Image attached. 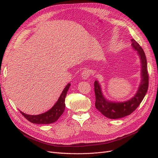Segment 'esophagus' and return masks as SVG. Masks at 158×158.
Returning <instances> with one entry per match:
<instances>
[{
    "mask_svg": "<svg viewBox=\"0 0 158 158\" xmlns=\"http://www.w3.org/2000/svg\"><path fill=\"white\" fill-rule=\"evenodd\" d=\"M90 76V71L89 70L86 69H85L82 72V77L85 79H87Z\"/></svg>",
    "mask_w": 158,
    "mask_h": 158,
    "instance_id": "34e87169",
    "label": "esophagus"
}]
</instances>
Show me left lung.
I'll list each match as a JSON object with an SVG mask.
<instances>
[{
    "label": "left lung",
    "mask_w": 158,
    "mask_h": 158,
    "mask_svg": "<svg viewBox=\"0 0 158 158\" xmlns=\"http://www.w3.org/2000/svg\"><path fill=\"white\" fill-rule=\"evenodd\" d=\"M132 46L138 51L142 63V82L135 97L124 102H109L102 95L100 85L97 81L94 82L95 94V107L103 115L111 119H117L129 115L142 102L148 87V73L147 71V59L143 48L136 41L131 39Z\"/></svg>",
    "instance_id": "1"
}]
</instances>
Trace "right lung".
<instances>
[{"instance_id":"obj_1","label":"right lung","mask_w":158,"mask_h":158,"mask_svg":"<svg viewBox=\"0 0 158 158\" xmlns=\"http://www.w3.org/2000/svg\"><path fill=\"white\" fill-rule=\"evenodd\" d=\"M70 84H68L63 89L59 99L52 108L48 111L38 115H29L20 111V113L28 121L37 124H49L57 121L63 113L65 108V97L70 88Z\"/></svg>"}]
</instances>
